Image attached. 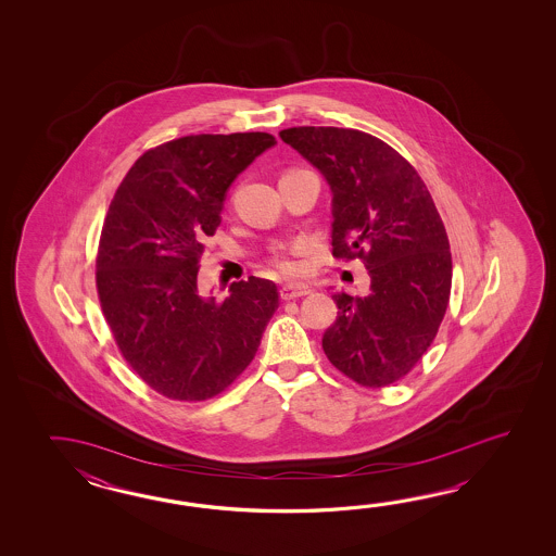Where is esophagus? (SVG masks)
<instances>
[{
    "label": "esophagus",
    "instance_id": "obj_1",
    "mask_svg": "<svg viewBox=\"0 0 556 556\" xmlns=\"http://www.w3.org/2000/svg\"><path fill=\"white\" fill-rule=\"evenodd\" d=\"M307 294H312V288L306 286V283H286L282 290H280L282 300H295V298H302V295Z\"/></svg>",
    "mask_w": 556,
    "mask_h": 556
}]
</instances>
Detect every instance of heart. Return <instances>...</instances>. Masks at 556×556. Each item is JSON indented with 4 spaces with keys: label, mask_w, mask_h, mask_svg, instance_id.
Returning a JSON list of instances; mask_svg holds the SVG:
<instances>
[{
    "label": "heart",
    "mask_w": 556,
    "mask_h": 556,
    "mask_svg": "<svg viewBox=\"0 0 556 556\" xmlns=\"http://www.w3.org/2000/svg\"><path fill=\"white\" fill-rule=\"evenodd\" d=\"M276 264H278V268L282 270L283 274H295L298 273V264H295L292 258H288V256H283L280 254L278 258H276Z\"/></svg>",
    "instance_id": "1"
}]
</instances>
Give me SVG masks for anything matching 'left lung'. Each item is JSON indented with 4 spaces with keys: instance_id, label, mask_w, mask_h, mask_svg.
<instances>
[{
    "instance_id": "8db88e82",
    "label": "left lung",
    "mask_w": 556,
    "mask_h": 556,
    "mask_svg": "<svg viewBox=\"0 0 556 556\" xmlns=\"http://www.w3.org/2000/svg\"><path fill=\"white\" fill-rule=\"evenodd\" d=\"M331 190L336 258H362L367 295L336 292L338 318L321 348L366 388L403 378L426 354L445 316L451 252L421 177L388 142L355 129L294 127L280 132Z\"/></svg>"
}]
</instances>
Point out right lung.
I'll list each match as a JSON object with an SVG mask.
<instances>
[{"label":"right lung","mask_w":556,"mask_h":556,"mask_svg":"<svg viewBox=\"0 0 556 556\" xmlns=\"http://www.w3.org/2000/svg\"><path fill=\"white\" fill-rule=\"evenodd\" d=\"M274 144L268 132L165 142L130 166L109 206L97 254L101 307L129 366L170 400L202 402L228 388L278 307V288L264 278L230 283L223 302L197 283L226 192Z\"/></svg>","instance_id":"add662e5"}]
</instances>
